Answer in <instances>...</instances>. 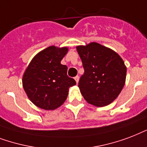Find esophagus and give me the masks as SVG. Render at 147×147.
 Here are the masks:
<instances>
[{
  "mask_svg": "<svg viewBox=\"0 0 147 147\" xmlns=\"http://www.w3.org/2000/svg\"><path fill=\"white\" fill-rule=\"evenodd\" d=\"M74 80H76V83L77 84H78V82H79V77L78 76H77V77H74Z\"/></svg>",
  "mask_w": 147,
  "mask_h": 147,
  "instance_id": "1",
  "label": "esophagus"
}]
</instances>
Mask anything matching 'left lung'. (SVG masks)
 <instances>
[{
  "label": "left lung",
  "instance_id": "obj_1",
  "mask_svg": "<svg viewBox=\"0 0 147 147\" xmlns=\"http://www.w3.org/2000/svg\"><path fill=\"white\" fill-rule=\"evenodd\" d=\"M77 51L84 68L78 85L84 98L99 107L111 103L126 81L127 67L123 59L115 51L96 42L77 46Z\"/></svg>",
  "mask_w": 147,
  "mask_h": 147
}]
</instances>
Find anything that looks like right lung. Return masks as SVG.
Instances as JSON below:
<instances>
[{
    "mask_svg": "<svg viewBox=\"0 0 147 147\" xmlns=\"http://www.w3.org/2000/svg\"><path fill=\"white\" fill-rule=\"evenodd\" d=\"M67 47L51 46L37 53L23 75V87L34 105L46 110L61 107L67 97L69 88L76 81L67 76V67L61 61Z\"/></svg>",
    "mask_w": 147,
    "mask_h": 147,
    "instance_id": "1",
    "label": "right lung"
}]
</instances>
